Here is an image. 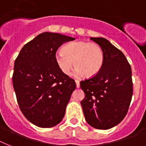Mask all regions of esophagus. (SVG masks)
<instances>
[{
  "label": "esophagus",
  "mask_w": 146,
  "mask_h": 146,
  "mask_svg": "<svg viewBox=\"0 0 146 146\" xmlns=\"http://www.w3.org/2000/svg\"><path fill=\"white\" fill-rule=\"evenodd\" d=\"M76 88H79L80 87V84H79V82L78 80H76Z\"/></svg>",
  "instance_id": "1"
}]
</instances>
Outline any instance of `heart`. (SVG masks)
<instances>
[{
  "label": "heart",
  "instance_id": "obj_1",
  "mask_svg": "<svg viewBox=\"0 0 146 146\" xmlns=\"http://www.w3.org/2000/svg\"><path fill=\"white\" fill-rule=\"evenodd\" d=\"M55 61L60 70L65 75H69L75 64L76 76L85 74L87 77H93L103 67L104 52L95 42L75 41L65 45L62 51L55 54Z\"/></svg>",
  "mask_w": 146,
  "mask_h": 146
}]
</instances>
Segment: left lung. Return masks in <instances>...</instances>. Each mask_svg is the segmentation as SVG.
Listing matches in <instances>:
<instances>
[{
    "label": "left lung",
    "instance_id": "obj_1",
    "mask_svg": "<svg viewBox=\"0 0 146 146\" xmlns=\"http://www.w3.org/2000/svg\"><path fill=\"white\" fill-rule=\"evenodd\" d=\"M90 40L100 46L104 63L96 76L80 82L81 101L88 124L99 130L116 126L126 115L133 94L132 71L122 52L103 37Z\"/></svg>",
    "mask_w": 146,
    "mask_h": 146
}]
</instances>
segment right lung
<instances>
[{
	"label": "right lung",
	"instance_id": "add662e5",
	"mask_svg": "<svg viewBox=\"0 0 146 146\" xmlns=\"http://www.w3.org/2000/svg\"><path fill=\"white\" fill-rule=\"evenodd\" d=\"M75 38L43 32L22 47L14 63L13 84L20 110L30 122L52 127L61 122L75 81L60 70L58 48Z\"/></svg>",
	"mask_w": 146,
	"mask_h": 146
}]
</instances>
